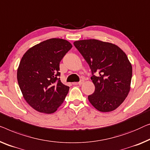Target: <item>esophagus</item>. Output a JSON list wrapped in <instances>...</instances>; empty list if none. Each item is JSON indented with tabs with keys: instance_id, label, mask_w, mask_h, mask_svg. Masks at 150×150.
I'll return each instance as SVG.
<instances>
[{
	"instance_id": "obj_1",
	"label": "esophagus",
	"mask_w": 150,
	"mask_h": 150,
	"mask_svg": "<svg viewBox=\"0 0 150 150\" xmlns=\"http://www.w3.org/2000/svg\"><path fill=\"white\" fill-rule=\"evenodd\" d=\"M84 80H80V82H78V84H79V85H82V84H83L84 83Z\"/></svg>"
}]
</instances>
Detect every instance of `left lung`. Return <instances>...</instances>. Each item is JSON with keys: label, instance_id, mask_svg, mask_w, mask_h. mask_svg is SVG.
<instances>
[{"label": "left lung", "instance_id": "1", "mask_svg": "<svg viewBox=\"0 0 150 150\" xmlns=\"http://www.w3.org/2000/svg\"><path fill=\"white\" fill-rule=\"evenodd\" d=\"M74 45L92 72L95 89L88 101L102 112L116 110L131 88L132 66L126 53L116 45L95 39L76 40Z\"/></svg>", "mask_w": 150, "mask_h": 150}]
</instances>
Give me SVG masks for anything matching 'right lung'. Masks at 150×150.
Listing matches in <instances>:
<instances>
[{"instance_id": "1", "label": "right lung", "mask_w": 150, "mask_h": 150, "mask_svg": "<svg viewBox=\"0 0 150 150\" xmlns=\"http://www.w3.org/2000/svg\"><path fill=\"white\" fill-rule=\"evenodd\" d=\"M72 45L68 40L51 38L25 52L17 78L23 97L39 112L52 114L62 105L70 87L61 82L59 63Z\"/></svg>"}]
</instances>
